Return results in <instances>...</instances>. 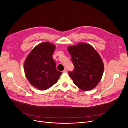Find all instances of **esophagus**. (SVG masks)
Segmentation results:
<instances>
[{"label":"esophagus","mask_w":128,"mask_h":128,"mask_svg":"<svg viewBox=\"0 0 128 128\" xmlns=\"http://www.w3.org/2000/svg\"><path fill=\"white\" fill-rule=\"evenodd\" d=\"M68 72V70H67V69L65 68V69L63 70V72Z\"/></svg>","instance_id":"esophagus-1"}]
</instances>
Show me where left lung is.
Instances as JSON below:
<instances>
[{
  "instance_id": "8db88e82",
  "label": "left lung",
  "mask_w": 128,
  "mask_h": 128,
  "mask_svg": "<svg viewBox=\"0 0 128 128\" xmlns=\"http://www.w3.org/2000/svg\"><path fill=\"white\" fill-rule=\"evenodd\" d=\"M74 66L68 74L74 84L83 91L94 88L101 79L104 64L99 54L93 47L86 43H80L68 47Z\"/></svg>"
}]
</instances>
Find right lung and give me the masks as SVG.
Returning <instances> with one entry per match:
<instances>
[{"label":"right lung","instance_id":"1","mask_svg":"<svg viewBox=\"0 0 128 128\" xmlns=\"http://www.w3.org/2000/svg\"><path fill=\"white\" fill-rule=\"evenodd\" d=\"M55 49V46L50 42L41 43L32 50L25 60V76L30 84L39 90L50 88L62 74L56 70L52 58Z\"/></svg>","mask_w":128,"mask_h":128}]
</instances>
